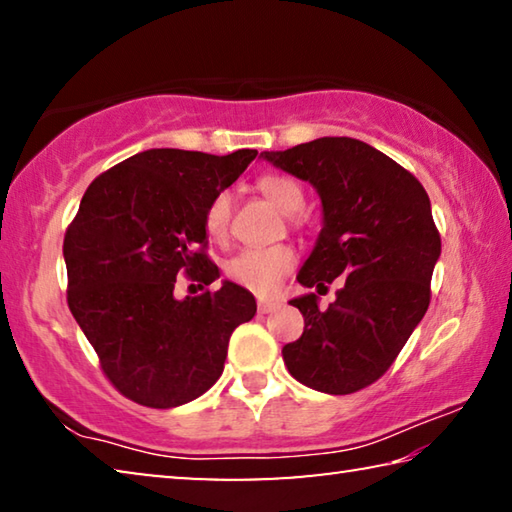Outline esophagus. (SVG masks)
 I'll return each mask as SVG.
<instances>
[{"instance_id":"esophagus-1","label":"esophagus","mask_w":512,"mask_h":512,"mask_svg":"<svg viewBox=\"0 0 512 512\" xmlns=\"http://www.w3.org/2000/svg\"><path fill=\"white\" fill-rule=\"evenodd\" d=\"M257 307H259V314H271V311L280 307V300H259Z\"/></svg>"}]
</instances>
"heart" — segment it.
Here are the masks:
<instances>
[{
    "label": "heart",
    "mask_w": 512,
    "mask_h": 512,
    "mask_svg": "<svg viewBox=\"0 0 512 512\" xmlns=\"http://www.w3.org/2000/svg\"><path fill=\"white\" fill-rule=\"evenodd\" d=\"M257 189L262 192L268 201H271L277 210L284 214H296L305 205V192L302 187L287 176H264L257 180ZM230 210H232V196L230 192H219L212 196L205 210V230L210 239L221 241L228 235L230 228ZM296 266V253L287 244L266 246V248H246L230 259L225 266V273L239 287H244L259 296L273 293L284 275L291 273Z\"/></svg>",
    "instance_id": "obj_1"
}]
</instances>
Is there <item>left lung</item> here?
I'll return each mask as SVG.
<instances>
[{
    "mask_svg": "<svg viewBox=\"0 0 512 512\" xmlns=\"http://www.w3.org/2000/svg\"><path fill=\"white\" fill-rule=\"evenodd\" d=\"M262 158L320 198L323 228L296 280L320 291L343 277L327 309L316 293L291 300L305 332L284 345V363L314 391H361L391 368L429 307L440 257L429 196L395 160L352 137H318Z\"/></svg>",
    "mask_w": 512,
    "mask_h": 512,
    "instance_id": "8db88e82",
    "label": "left lung"
}]
</instances>
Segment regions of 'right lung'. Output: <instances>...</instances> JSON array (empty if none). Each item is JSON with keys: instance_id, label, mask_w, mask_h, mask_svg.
<instances>
[{"instance_id": "obj_1", "label": "right lung", "mask_w": 512, "mask_h": 512, "mask_svg": "<svg viewBox=\"0 0 512 512\" xmlns=\"http://www.w3.org/2000/svg\"><path fill=\"white\" fill-rule=\"evenodd\" d=\"M149 149L101 173L67 228V305L119 393L151 409L201 397L221 377L235 327L255 316L253 293L219 291L178 300L176 275L212 284L205 210L255 160Z\"/></svg>"}]
</instances>
